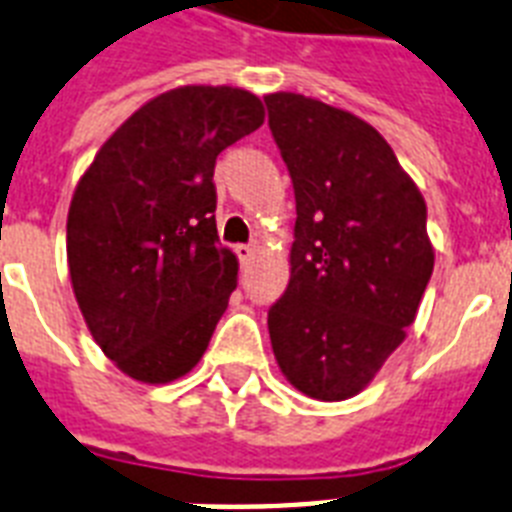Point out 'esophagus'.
Masks as SVG:
<instances>
[{
	"label": "esophagus",
	"instance_id": "1",
	"mask_svg": "<svg viewBox=\"0 0 512 512\" xmlns=\"http://www.w3.org/2000/svg\"><path fill=\"white\" fill-rule=\"evenodd\" d=\"M236 257H239V263L242 265L252 263V257H255V244H239V247H236Z\"/></svg>",
	"mask_w": 512,
	"mask_h": 512
}]
</instances>
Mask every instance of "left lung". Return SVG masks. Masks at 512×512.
<instances>
[{
    "instance_id": "1",
    "label": "left lung",
    "mask_w": 512,
    "mask_h": 512,
    "mask_svg": "<svg viewBox=\"0 0 512 512\" xmlns=\"http://www.w3.org/2000/svg\"><path fill=\"white\" fill-rule=\"evenodd\" d=\"M268 126L292 176V278L270 305L284 376L315 400H347L405 339L434 270L426 202L376 128L302 94H268Z\"/></svg>"
}]
</instances>
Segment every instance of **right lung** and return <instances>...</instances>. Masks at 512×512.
I'll list each match as a JSON object with an SVG mask.
<instances>
[{
	"mask_svg": "<svg viewBox=\"0 0 512 512\" xmlns=\"http://www.w3.org/2000/svg\"><path fill=\"white\" fill-rule=\"evenodd\" d=\"M263 120L244 89H173L83 173L68 213L70 281L94 342L136 381L189 373L226 313L239 263L218 242L215 160Z\"/></svg>",
	"mask_w": 512,
	"mask_h": 512,
	"instance_id": "1",
	"label": "right lung"
}]
</instances>
